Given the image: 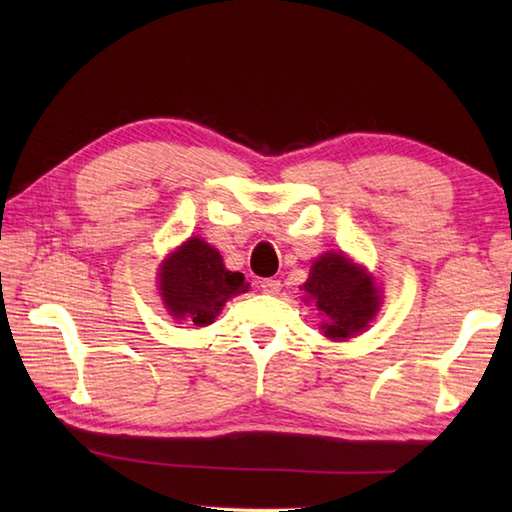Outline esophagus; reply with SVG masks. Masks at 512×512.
Wrapping results in <instances>:
<instances>
[{
	"mask_svg": "<svg viewBox=\"0 0 512 512\" xmlns=\"http://www.w3.org/2000/svg\"><path fill=\"white\" fill-rule=\"evenodd\" d=\"M259 288H262L266 295H277V292L281 290V281L273 279V277L262 279V281H259Z\"/></svg>",
	"mask_w": 512,
	"mask_h": 512,
	"instance_id": "obj_1",
	"label": "esophagus"
}]
</instances>
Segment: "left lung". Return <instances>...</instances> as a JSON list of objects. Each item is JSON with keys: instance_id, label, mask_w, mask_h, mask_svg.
I'll return each mask as SVG.
<instances>
[{"instance_id": "8db88e82", "label": "left lung", "mask_w": 512, "mask_h": 512, "mask_svg": "<svg viewBox=\"0 0 512 512\" xmlns=\"http://www.w3.org/2000/svg\"><path fill=\"white\" fill-rule=\"evenodd\" d=\"M303 290L317 303L323 334L334 341L350 339L352 334L365 330L376 317L380 303L372 277L339 253H325L312 264Z\"/></svg>"}]
</instances>
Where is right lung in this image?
<instances>
[{
	"mask_svg": "<svg viewBox=\"0 0 512 512\" xmlns=\"http://www.w3.org/2000/svg\"><path fill=\"white\" fill-rule=\"evenodd\" d=\"M242 273H231L222 264V255L198 237L182 244L160 268V295L171 317L209 325L224 303L246 292Z\"/></svg>",
	"mask_w": 512,
	"mask_h": 512,
	"instance_id": "right-lung-1",
	"label": "right lung"
}]
</instances>
